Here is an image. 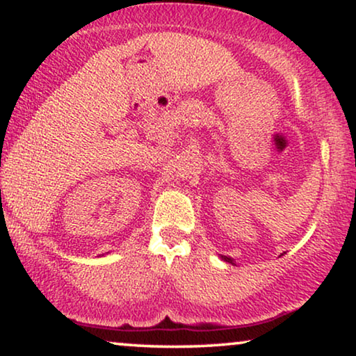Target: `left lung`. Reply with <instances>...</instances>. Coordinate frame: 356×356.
Here are the masks:
<instances>
[{
  "label": "left lung",
  "mask_w": 356,
  "mask_h": 356,
  "mask_svg": "<svg viewBox=\"0 0 356 356\" xmlns=\"http://www.w3.org/2000/svg\"><path fill=\"white\" fill-rule=\"evenodd\" d=\"M222 259H223V261H227V262H230V264H233V259H232V257H227V256H222Z\"/></svg>",
  "instance_id": "left-lung-1"
}]
</instances>
